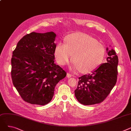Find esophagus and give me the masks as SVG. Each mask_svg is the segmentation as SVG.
<instances>
[{"label": "esophagus", "instance_id": "1", "mask_svg": "<svg viewBox=\"0 0 131 131\" xmlns=\"http://www.w3.org/2000/svg\"><path fill=\"white\" fill-rule=\"evenodd\" d=\"M67 77L68 78H71L72 76V75L71 74H70V73H67Z\"/></svg>", "mask_w": 131, "mask_h": 131}]
</instances>
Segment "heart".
Segmentation results:
<instances>
[{"label":"heart","instance_id":"b5f03b06","mask_svg":"<svg viewBox=\"0 0 131 131\" xmlns=\"http://www.w3.org/2000/svg\"><path fill=\"white\" fill-rule=\"evenodd\" d=\"M65 42H59L54 49L55 57L61 65L69 63L73 54V69L81 68L84 72H90L97 68L104 59V46L86 34H70L66 38Z\"/></svg>","mask_w":131,"mask_h":131}]
</instances>
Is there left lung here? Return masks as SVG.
<instances>
[{
    "label": "left lung",
    "instance_id": "left-lung-1",
    "mask_svg": "<svg viewBox=\"0 0 131 131\" xmlns=\"http://www.w3.org/2000/svg\"><path fill=\"white\" fill-rule=\"evenodd\" d=\"M108 57L106 63L101 64L91 74L79 78L75 95L84 105L99 104L104 100L116 84L117 75L118 57L115 51L106 48Z\"/></svg>",
    "mask_w": 131,
    "mask_h": 131
}]
</instances>
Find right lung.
<instances>
[{"label": "right lung", "mask_w": 131, "mask_h": 131, "mask_svg": "<svg viewBox=\"0 0 131 131\" xmlns=\"http://www.w3.org/2000/svg\"><path fill=\"white\" fill-rule=\"evenodd\" d=\"M56 37L53 32H33L20 39L13 52V83L22 98L30 104H48L56 84L66 76V72L54 63Z\"/></svg>", "instance_id": "add662e5"}]
</instances>
